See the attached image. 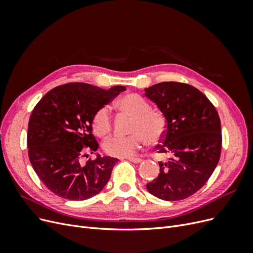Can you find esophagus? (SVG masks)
I'll use <instances>...</instances> for the list:
<instances>
[{"label": "esophagus", "mask_w": 253, "mask_h": 253, "mask_svg": "<svg viewBox=\"0 0 253 253\" xmlns=\"http://www.w3.org/2000/svg\"><path fill=\"white\" fill-rule=\"evenodd\" d=\"M127 159L129 160V162H132L134 164H139V163L142 162L141 158H127Z\"/></svg>", "instance_id": "obj_1"}]
</instances>
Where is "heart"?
<instances>
[{"mask_svg": "<svg viewBox=\"0 0 253 253\" xmlns=\"http://www.w3.org/2000/svg\"><path fill=\"white\" fill-rule=\"evenodd\" d=\"M118 108L133 116L128 136L115 135L103 142V150L113 157H132L145 141L156 144L162 141L167 132V121L164 115L151 110L144 98L137 94H128L117 101ZM91 127L98 137L108 135L112 128V116L109 106H102L93 117Z\"/></svg>", "mask_w": 253, "mask_h": 253, "instance_id": "obj_1", "label": "heart"}]
</instances>
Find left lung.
I'll return each mask as SVG.
<instances>
[{
  "mask_svg": "<svg viewBox=\"0 0 253 253\" xmlns=\"http://www.w3.org/2000/svg\"><path fill=\"white\" fill-rule=\"evenodd\" d=\"M162 111L167 132L158 153V177L147 185L164 201H180L197 192L210 178L220 157L221 129L217 111L201 90L180 82H162L144 89Z\"/></svg>",
  "mask_w": 253,
  "mask_h": 253,
  "instance_id": "left-lung-1",
  "label": "left lung"
}]
</instances>
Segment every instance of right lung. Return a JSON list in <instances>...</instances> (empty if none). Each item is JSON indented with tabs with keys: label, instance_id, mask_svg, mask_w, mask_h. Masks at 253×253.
<instances>
[{
	"label": "right lung",
	"instance_id": "obj_1",
	"mask_svg": "<svg viewBox=\"0 0 253 253\" xmlns=\"http://www.w3.org/2000/svg\"><path fill=\"white\" fill-rule=\"evenodd\" d=\"M126 86L105 90L74 82L45 94L30 115L28 157L35 172L52 193L70 201H85L108 183L117 158L97 154L82 166L86 151L98 150L91 121L95 113L110 103Z\"/></svg>",
	"mask_w": 253,
	"mask_h": 253
}]
</instances>
